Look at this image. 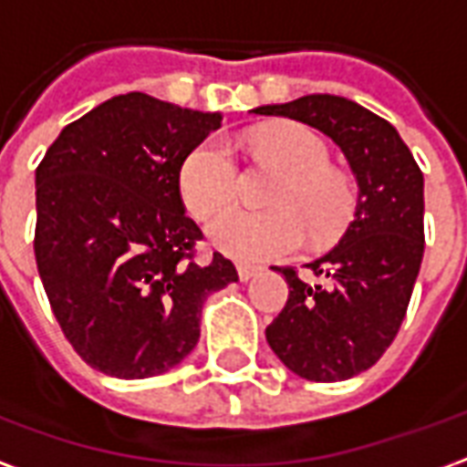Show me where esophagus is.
<instances>
[{
	"mask_svg": "<svg viewBox=\"0 0 467 467\" xmlns=\"http://www.w3.org/2000/svg\"><path fill=\"white\" fill-rule=\"evenodd\" d=\"M263 273V267H257V265H237V275H240V280L247 283V280H253L254 275Z\"/></svg>",
	"mask_w": 467,
	"mask_h": 467,
	"instance_id": "34e87169",
	"label": "esophagus"
}]
</instances>
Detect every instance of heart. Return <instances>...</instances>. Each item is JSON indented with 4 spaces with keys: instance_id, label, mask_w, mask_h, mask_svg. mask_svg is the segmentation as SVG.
I'll return each mask as SVG.
<instances>
[{
    "instance_id": "obj_1",
    "label": "heart",
    "mask_w": 467,
    "mask_h": 467,
    "mask_svg": "<svg viewBox=\"0 0 467 467\" xmlns=\"http://www.w3.org/2000/svg\"><path fill=\"white\" fill-rule=\"evenodd\" d=\"M253 147L290 172L273 194L275 210H230L237 194V160L223 137H204L180 164V194L197 220H210V243L240 263H267L293 254L310 230L327 240L352 214V190L330 172L327 144L307 127L283 124L253 134Z\"/></svg>"
}]
</instances>
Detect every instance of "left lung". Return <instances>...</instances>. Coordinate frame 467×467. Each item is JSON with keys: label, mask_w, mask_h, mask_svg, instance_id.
Here are the masks:
<instances>
[{"label": "left lung", "mask_w": 467, "mask_h": 467, "mask_svg": "<svg viewBox=\"0 0 467 467\" xmlns=\"http://www.w3.org/2000/svg\"><path fill=\"white\" fill-rule=\"evenodd\" d=\"M253 112L315 127L340 147L355 174L352 223L330 253L307 263L325 283H305L295 267H273L290 295L265 330L295 375L348 380L380 360L410 303L425 250L420 167L390 122L345 97L307 95Z\"/></svg>", "instance_id": "left-lung-1"}]
</instances>
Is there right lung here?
I'll return each instance as SVG.
<instances>
[{"label": "right lung", "instance_id": "add662e5", "mask_svg": "<svg viewBox=\"0 0 467 467\" xmlns=\"http://www.w3.org/2000/svg\"><path fill=\"white\" fill-rule=\"evenodd\" d=\"M223 122L127 92L67 124L36 167L35 257L57 323L95 370L142 380L200 340L204 300L237 283L220 253L192 263L180 164Z\"/></svg>", "mask_w": 467, "mask_h": 467}]
</instances>
